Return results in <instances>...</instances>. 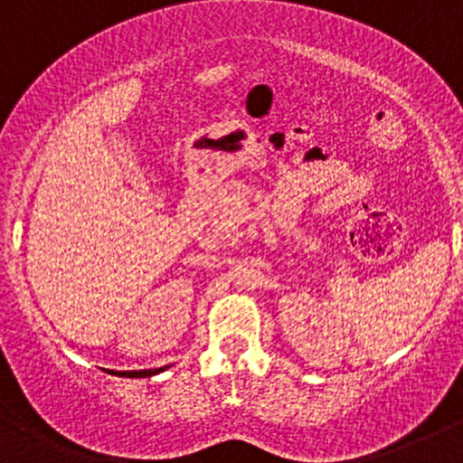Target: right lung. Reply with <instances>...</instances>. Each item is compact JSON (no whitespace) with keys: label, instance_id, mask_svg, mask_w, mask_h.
I'll list each match as a JSON object with an SVG mask.
<instances>
[{"label":"right lung","instance_id":"add662e5","mask_svg":"<svg viewBox=\"0 0 463 463\" xmlns=\"http://www.w3.org/2000/svg\"><path fill=\"white\" fill-rule=\"evenodd\" d=\"M165 369L167 366H163V369H147V371H108V373H112V375H118V377H152Z\"/></svg>","mask_w":463,"mask_h":463}]
</instances>
